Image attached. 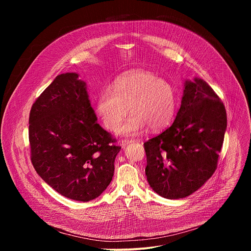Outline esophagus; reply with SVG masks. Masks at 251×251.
<instances>
[{"label":"esophagus","instance_id":"obj_1","mask_svg":"<svg viewBox=\"0 0 251 251\" xmlns=\"http://www.w3.org/2000/svg\"><path fill=\"white\" fill-rule=\"evenodd\" d=\"M134 141H135V139H124V140H122V141L120 142V145L122 146V148H125L126 145L130 144V143H132V142H134Z\"/></svg>","mask_w":251,"mask_h":251}]
</instances>
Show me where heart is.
Listing matches in <instances>:
<instances>
[{
	"mask_svg": "<svg viewBox=\"0 0 251 251\" xmlns=\"http://www.w3.org/2000/svg\"><path fill=\"white\" fill-rule=\"evenodd\" d=\"M119 129L123 135H136L148 126L153 131L166 128L173 120L176 97L172 84L149 71H133L116 79L112 89H103L97 100V111L105 127Z\"/></svg>",
	"mask_w": 251,
	"mask_h": 251,
	"instance_id": "1",
	"label": "heart"
}]
</instances>
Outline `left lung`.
Masks as SVG:
<instances>
[{
	"label": "left lung",
	"instance_id": "left-lung-1",
	"mask_svg": "<svg viewBox=\"0 0 251 251\" xmlns=\"http://www.w3.org/2000/svg\"><path fill=\"white\" fill-rule=\"evenodd\" d=\"M226 123L213 89L201 78L187 80L174 123L144 143L150 187L170 200L198 191L217 170Z\"/></svg>",
	"mask_w": 251,
	"mask_h": 251
}]
</instances>
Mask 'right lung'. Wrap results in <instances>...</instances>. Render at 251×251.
<instances>
[{
    "instance_id": "right-lung-1",
    "label": "right lung",
    "mask_w": 251,
    "mask_h": 251,
    "mask_svg": "<svg viewBox=\"0 0 251 251\" xmlns=\"http://www.w3.org/2000/svg\"><path fill=\"white\" fill-rule=\"evenodd\" d=\"M86 83L59 75L32 104L28 140L32 166L68 199L89 201L109 186L121 147L97 122Z\"/></svg>"
}]
</instances>
